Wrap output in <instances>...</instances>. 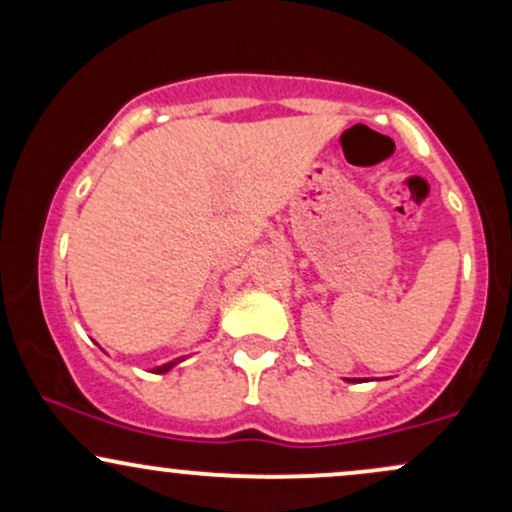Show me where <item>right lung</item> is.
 I'll return each mask as SVG.
<instances>
[{
    "instance_id": "1",
    "label": "right lung",
    "mask_w": 512,
    "mask_h": 512,
    "mask_svg": "<svg viewBox=\"0 0 512 512\" xmlns=\"http://www.w3.org/2000/svg\"><path fill=\"white\" fill-rule=\"evenodd\" d=\"M175 363H178V361H170V363H166V366H158V368H156V373H168V370L173 368Z\"/></svg>"
}]
</instances>
